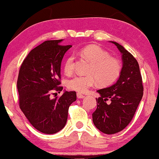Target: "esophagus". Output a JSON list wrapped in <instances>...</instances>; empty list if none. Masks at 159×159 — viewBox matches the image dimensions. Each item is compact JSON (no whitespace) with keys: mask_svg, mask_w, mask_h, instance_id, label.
Instances as JSON below:
<instances>
[{"mask_svg":"<svg viewBox=\"0 0 159 159\" xmlns=\"http://www.w3.org/2000/svg\"><path fill=\"white\" fill-rule=\"evenodd\" d=\"M77 98H78V99H83L85 98V96L81 95L80 93H77Z\"/></svg>","mask_w":159,"mask_h":159,"instance_id":"1","label":"esophagus"}]
</instances>
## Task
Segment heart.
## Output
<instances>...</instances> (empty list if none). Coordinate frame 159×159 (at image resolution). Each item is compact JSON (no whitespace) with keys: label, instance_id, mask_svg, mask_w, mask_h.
<instances>
[{"label":"heart","instance_id":"obj_1","mask_svg":"<svg viewBox=\"0 0 159 159\" xmlns=\"http://www.w3.org/2000/svg\"><path fill=\"white\" fill-rule=\"evenodd\" d=\"M80 55L91 62L88 76H75L67 83L70 90L78 93H85L90 88L96 84L100 85H111L120 76L121 64L117 59L111 57L109 52L98 45H92L80 50ZM75 57L73 55L66 59L64 64V72L71 74L74 71Z\"/></svg>","mask_w":159,"mask_h":159}]
</instances>
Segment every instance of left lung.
Segmentation results:
<instances>
[{
    "mask_svg": "<svg viewBox=\"0 0 159 159\" xmlns=\"http://www.w3.org/2000/svg\"><path fill=\"white\" fill-rule=\"evenodd\" d=\"M121 54L123 66L116 83L97 90L98 107L93 114L95 127L111 134L123 130L134 116L143 96V85L138 61L121 45L114 41Z\"/></svg>",
    "mask_w": 159,
    "mask_h": 159,
    "instance_id": "8db88e82",
    "label": "left lung"
}]
</instances>
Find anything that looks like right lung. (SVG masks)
Listing matches in <instances>:
<instances>
[{"label": "right lung", "mask_w": 159, "mask_h": 159, "mask_svg": "<svg viewBox=\"0 0 159 159\" xmlns=\"http://www.w3.org/2000/svg\"><path fill=\"white\" fill-rule=\"evenodd\" d=\"M63 40L46 41L32 50L21 64L17 79L20 107L31 124L45 134H54L66 125L69 107L76 100L75 91H64L52 99L53 90H62L61 62L72 45Z\"/></svg>", "instance_id": "obj_1"}]
</instances>
